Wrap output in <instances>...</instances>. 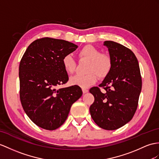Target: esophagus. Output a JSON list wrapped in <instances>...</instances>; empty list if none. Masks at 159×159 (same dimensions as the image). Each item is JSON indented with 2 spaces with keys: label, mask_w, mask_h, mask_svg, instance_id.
<instances>
[{
  "label": "esophagus",
  "mask_w": 159,
  "mask_h": 159,
  "mask_svg": "<svg viewBox=\"0 0 159 159\" xmlns=\"http://www.w3.org/2000/svg\"><path fill=\"white\" fill-rule=\"evenodd\" d=\"M82 91H83V93L84 94H85V93H87L88 92V90L86 88H83L82 89Z\"/></svg>",
  "instance_id": "esophagus-1"
}]
</instances>
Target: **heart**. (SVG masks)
<instances>
[{
  "mask_svg": "<svg viewBox=\"0 0 159 159\" xmlns=\"http://www.w3.org/2000/svg\"><path fill=\"white\" fill-rule=\"evenodd\" d=\"M78 56L82 59L90 61L86 75L78 74L71 77L70 83L73 86L82 88H87L97 81V75L102 78L105 77L111 67L110 57L104 54H101L100 50L92 45H86L81 49ZM63 68L67 73L71 74L75 70L76 63L74 58L70 54L65 55L62 59Z\"/></svg>",
  "mask_w": 159,
  "mask_h": 159,
  "instance_id": "b5f03b06",
  "label": "heart"
}]
</instances>
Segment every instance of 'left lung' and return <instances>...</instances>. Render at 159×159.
Here are the masks:
<instances>
[{
  "label": "left lung",
  "mask_w": 159,
  "mask_h": 159,
  "mask_svg": "<svg viewBox=\"0 0 159 159\" xmlns=\"http://www.w3.org/2000/svg\"><path fill=\"white\" fill-rule=\"evenodd\" d=\"M111 61V67L100 87L90 92L94 102L90 107L92 119L100 127L115 130L131 121L137 109L142 90V77L138 61L134 53L113 41L104 42Z\"/></svg>",
  "instance_id": "left-lung-1"
}]
</instances>
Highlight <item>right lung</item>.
I'll return each mask as SVG.
<instances>
[{
    "label": "right lung",
    "mask_w": 159,
    "mask_h": 159,
    "mask_svg": "<svg viewBox=\"0 0 159 159\" xmlns=\"http://www.w3.org/2000/svg\"><path fill=\"white\" fill-rule=\"evenodd\" d=\"M77 47L63 40L41 38L28 46L21 60L19 77L23 109L42 128H59L66 121L72 104L82 95L77 86L56 88L69 80L62 59Z\"/></svg>",
    "instance_id": "right-lung-1"
}]
</instances>
